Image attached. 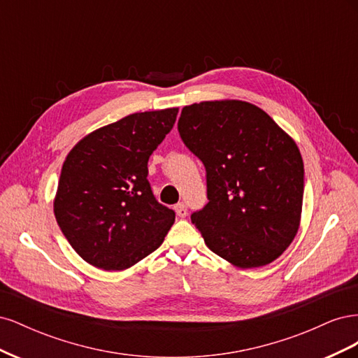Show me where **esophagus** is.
Here are the masks:
<instances>
[{"label": "esophagus", "mask_w": 358, "mask_h": 358, "mask_svg": "<svg viewBox=\"0 0 358 358\" xmlns=\"http://www.w3.org/2000/svg\"><path fill=\"white\" fill-rule=\"evenodd\" d=\"M175 210H176L179 218H185V216L188 215V209H187V204L185 203H178L175 206Z\"/></svg>", "instance_id": "obj_1"}]
</instances>
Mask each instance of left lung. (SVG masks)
<instances>
[{
  "label": "left lung",
  "mask_w": 358,
  "mask_h": 358,
  "mask_svg": "<svg viewBox=\"0 0 358 358\" xmlns=\"http://www.w3.org/2000/svg\"><path fill=\"white\" fill-rule=\"evenodd\" d=\"M178 129L206 167L209 203L191 215L204 243L239 268L275 262L301 220L305 170L294 140L241 100L185 106Z\"/></svg>",
  "instance_id": "1"
}]
</instances>
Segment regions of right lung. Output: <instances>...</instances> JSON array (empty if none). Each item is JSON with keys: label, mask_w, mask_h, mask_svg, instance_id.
<instances>
[{"label": "right lung", "mask_w": 358, "mask_h": 358, "mask_svg": "<svg viewBox=\"0 0 358 358\" xmlns=\"http://www.w3.org/2000/svg\"><path fill=\"white\" fill-rule=\"evenodd\" d=\"M179 109L133 113L85 136L64 161L53 212L86 263L125 270L164 241L175 212L158 203L148 161Z\"/></svg>", "instance_id": "right-lung-1"}]
</instances>
